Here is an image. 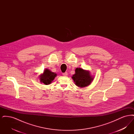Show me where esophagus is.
<instances>
[{
    "label": "esophagus",
    "mask_w": 134,
    "mask_h": 134,
    "mask_svg": "<svg viewBox=\"0 0 134 134\" xmlns=\"http://www.w3.org/2000/svg\"><path fill=\"white\" fill-rule=\"evenodd\" d=\"M62 74H63V76H67V72H64V73H62Z\"/></svg>",
    "instance_id": "esophagus-1"
}]
</instances>
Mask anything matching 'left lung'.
<instances>
[{
    "label": "left lung",
    "mask_w": 134,
    "mask_h": 134,
    "mask_svg": "<svg viewBox=\"0 0 134 134\" xmlns=\"http://www.w3.org/2000/svg\"><path fill=\"white\" fill-rule=\"evenodd\" d=\"M75 85L79 87H84L89 85L93 80V78L88 71L83 70L80 68H77L75 74L72 77Z\"/></svg>",
    "instance_id": "left-lung-1"
}]
</instances>
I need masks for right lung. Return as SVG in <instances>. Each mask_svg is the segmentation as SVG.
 <instances>
[{"instance_id": "right-lung-1", "label": "right lung", "mask_w": 134, "mask_h": 134, "mask_svg": "<svg viewBox=\"0 0 134 134\" xmlns=\"http://www.w3.org/2000/svg\"><path fill=\"white\" fill-rule=\"evenodd\" d=\"M57 74L51 71L46 69L44 70V73L40 77V79L41 82L44 83L46 85L50 84L54 79Z\"/></svg>"}]
</instances>
